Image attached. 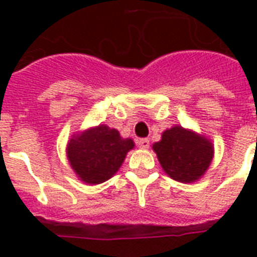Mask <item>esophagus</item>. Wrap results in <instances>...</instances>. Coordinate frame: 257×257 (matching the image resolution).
I'll return each mask as SVG.
<instances>
[{
  "instance_id": "esophagus-1",
  "label": "esophagus",
  "mask_w": 257,
  "mask_h": 257,
  "mask_svg": "<svg viewBox=\"0 0 257 257\" xmlns=\"http://www.w3.org/2000/svg\"><path fill=\"white\" fill-rule=\"evenodd\" d=\"M137 145H139L141 149H148L149 148V140L148 139H139V140H137Z\"/></svg>"
}]
</instances>
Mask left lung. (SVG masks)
Segmentation results:
<instances>
[{"label":"left lung","mask_w":257,"mask_h":257,"mask_svg":"<svg viewBox=\"0 0 257 257\" xmlns=\"http://www.w3.org/2000/svg\"><path fill=\"white\" fill-rule=\"evenodd\" d=\"M161 167L172 179L193 183L207 171L213 157V147L205 137L173 126L163 133L161 141L153 144Z\"/></svg>","instance_id":"8db88e82"}]
</instances>
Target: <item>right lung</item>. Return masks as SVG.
Returning <instances> with one entry per match:
<instances>
[{"label": "right lung", "instance_id": "add662e5", "mask_svg": "<svg viewBox=\"0 0 257 257\" xmlns=\"http://www.w3.org/2000/svg\"><path fill=\"white\" fill-rule=\"evenodd\" d=\"M133 147V141L120 137L116 129L100 125L72 139L68 144V157L82 181L100 184L118 171Z\"/></svg>", "mask_w": 257, "mask_h": 257}]
</instances>
